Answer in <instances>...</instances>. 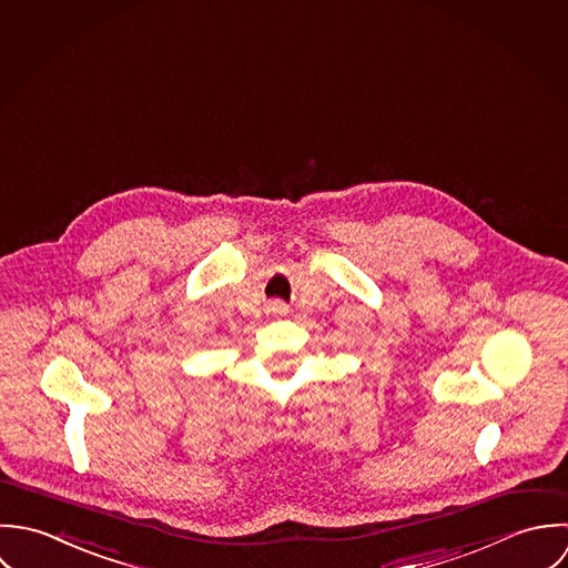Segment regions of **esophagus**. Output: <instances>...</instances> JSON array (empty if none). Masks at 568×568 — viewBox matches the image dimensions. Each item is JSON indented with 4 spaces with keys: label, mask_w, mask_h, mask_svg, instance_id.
<instances>
[{
    "label": "esophagus",
    "mask_w": 568,
    "mask_h": 568,
    "mask_svg": "<svg viewBox=\"0 0 568 568\" xmlns=\"http://www.w3.org/2000/svg\"><path fill=\"white\" fill-rule=\"evenodd\" d=\"M267 312H270L272 316H285L290 310H287V305H285V303H281V301H272V303L267 305Z\"/></svg>",
    "instance_id": "1"
}]
</instances>
